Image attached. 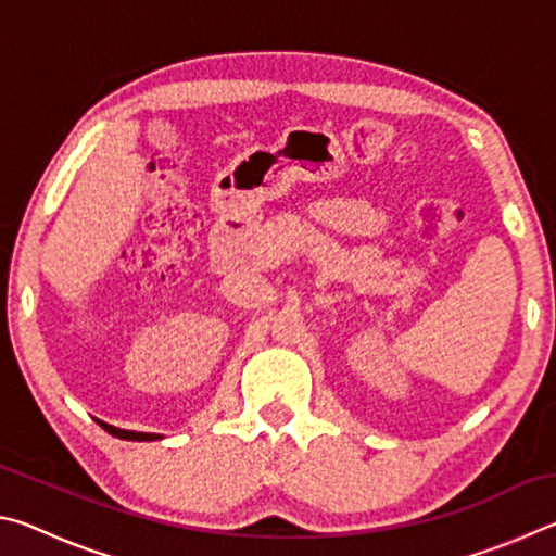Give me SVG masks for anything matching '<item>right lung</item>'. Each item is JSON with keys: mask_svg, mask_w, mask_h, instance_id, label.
<instances>
[{"mask_svg": "<svg viewBox=\"0 0 556 556\" xmlns=\"http://www.w3.org/2000/svg\"><path fill=\"white\" fill-rule=\"evenodd\" d=\"M98 425L108 431V434L117 437V439H127V441H154V439H162L159 434H144V431H125V429H117V427H110L105 421H98Z\"/></svg>", "mask_w": 556, "mask_h": 556, "instance_id": "obj_1", "label": "right lung"}]
</instances>
